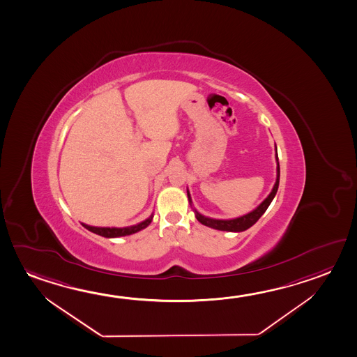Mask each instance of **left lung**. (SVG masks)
Instances as JSON below:
<instances>
[{
  "label": "left lung",
  "instance_id": "1",
  "mask_svg": "<svg viewBox=\"0 0 357 357\" xmlns=\"http://www.w3.org/2000/svg\"><path fill=\"white\" fill-rule=\"evenodd\" d=\"M276 160H278V178H276V183L272 188L271 194L267 196L266 199L262 201L260 206H257L254 211L250 212L248 215H243L241 218H232V220H215V218H206L202 216L201 213L196 212V218L199 220V222L205 226H208L211 229H216V230L221 231H231V232H241V231L248 230L252 225L256 224L259 221V218L265 213L267 207L270 206L272 199L275 197V195L278 192V182H280V165H278V150H276ZM188 201L191 202V197L188 194Z\"/></svg>",
  "mask_w": 357,
  "mask_h": 357
}]
</instances>
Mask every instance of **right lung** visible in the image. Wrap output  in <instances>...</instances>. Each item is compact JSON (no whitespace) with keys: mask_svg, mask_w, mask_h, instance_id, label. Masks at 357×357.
<instances>
[{"mask_svg":"<svg viewBox=\"0 0 357 357\" xmlns=\"http://www.w3.org/2000/svg\"><path fill=\"white\" fill-rule=\"evenodd\" d=\"M151 221L152 215L145 221H142L141 224L133 225V226H128V227H95V226H89V225L85 224H82V226L87 229V230L91 231V232H93V234L111 238V237L132 235L135 232L147 227L149 225L151 224Z\"/></svg>","mask_w":357,"mask_h":357,"instance_id":"right-lung-1","label":"right lung"}]
</instances>
